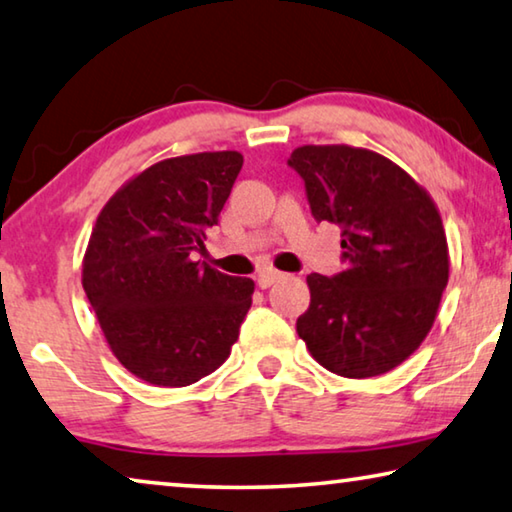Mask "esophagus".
I'll use <instances>...</instances> for the list:
<instances>
[{"label": "esophagus", "instance_id": "esophagus-1", "mask_svg": "<svg viewBox=\"0 0 512 512\" xmlns=\"http://www.w3.org/2000/svg\"><path fill=\"white\" fill-rule=\"evenodd\" d=\"M282 278H285V273H280V271H275V269H264L262 273L257 275V285L262 287V289H269L271 285H275V282L282 280Z\"/></svg>", "mask_w": 512, "mask_h": 512}]
</instances>
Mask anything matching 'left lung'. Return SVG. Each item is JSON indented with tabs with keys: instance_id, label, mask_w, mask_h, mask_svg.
<instances>
[{
	"instance_id": "left-lung-1",
	"label": "left lung",
	"mask_w": 512,
	"mask_h": 512,
	"mask_svg": "<svg viewBox=\"0 0 512 512\" xmlns=\"http://www.w3.org/2000/svg\"><path fill=\"white\" fill-rule=\"evenodd\" d=\"M287 164L305 182L316 221L342 230L346 264L330 278L307 275L312 300L298 337L339 376L392 371L424 342L449 282L431 196L389 159L351 145H303Z\"/></svg>"
}]
</instances>
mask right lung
I'll return each instance as SVG.
<instances>
[{
    "label": "right lung",
    "mask_w": 512,
    "mask_h": 512,
    "mask_svg": "<svg viewBox=\"0 0 512 512\" xmlns=\"http://www.w3.org/2000/svg\"><path fill=\"white\" fill-rule=\"evenodd\" d=\"M243 166L239 152L164 159L97 216L84 291L113 355L136 378L186 387L230 358L255 282L193 262Z\"/></svg>",
    "instance_id": "obj_1"
}]
</instances>
